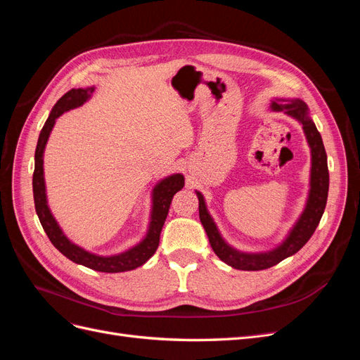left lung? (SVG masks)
Masks as SVG:
<instances>
[{"label":"left lung","instance_id":"left-lung-1","mask_svg":"<svg viewBox=\"0 0 360 360\" xmlns=\"http://www.w3.org/2000/svg\"><path fill=\"white\" fill-rule=\"evenodd\" d=\"M271 111L284 112L302 124V129L307 136L308 146L311 148V176H309V192L304 209L296 224L292 225L287 237L276 248L266 250V252H242L231 245L225 242L219 230L207 210L205 200L200 191L198 209L200 221L209 237L210 246L214 254L219 257L224 263L238 270H264L271 266H276L282 259L294 255L300 250L314 234L315 228L319 226L321 216L326 209L329 193V169H328V155L323 146L321 135L315 127L312 118L309 115L308 105L300 99H275L271 101Z\"/></svg>","mask_w":360,"mask_h":360}]
</instances>
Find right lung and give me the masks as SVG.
<instances>
[{"label": "right lung", "mask_w": 360, "mask_h": 360, "mask_svg": "<svg viewBox=\"0 0 360 360\" xmlns=\"http://www.w3.org/2000/svg\"><path fill=\"white\" fill-rule=\"evenodd\" d=\"M93 91L94 86H89V89H72L63 97H60L58 102L53 105L37 141L34 155V174H32V193H34L36 212L43 230H45L46 236L49 237L51 243L56 246L64 257H68L76 264H81L97 271L118 274V271L134 270L139 266H143L146 261H148L155 255L159 246L162 226L165 224L172 197L184 186V177L183 174H171V176L156 183L153 192H151V212L147 233L143 240L136 243L135 246L115 255H97L89 252V250L78 245H75L70 238L64 234L48 205L45 174H43V155H45V147L57 118L64 112L82 106L90 99Z\"/></svg>", "instance_id": "1"}]
</instances>
